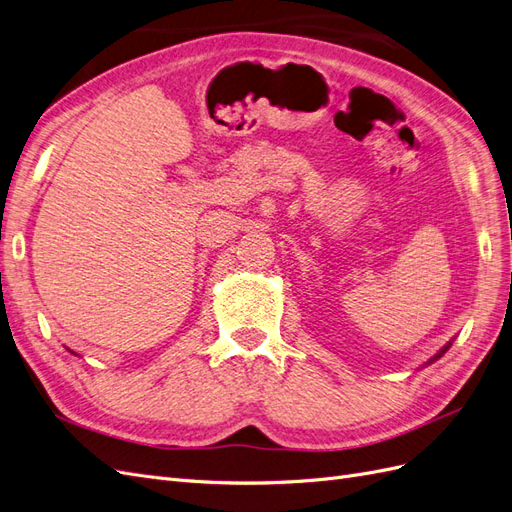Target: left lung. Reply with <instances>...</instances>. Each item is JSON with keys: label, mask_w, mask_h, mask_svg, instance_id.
Returning a JSON list of instances; mask_svg holds the SVG:
<instances>
[{"label": "left lung", "mask_w": 512, "mask_h": 512, "mask_svg": "<svg viewBox=\"0 0 512 512\" xmlns=\"http://www.w3.org/2000/svg\"><path fill=\"white\" fill-rule=\"evenodd\" d=\"M448 348H451V344H446V346H444V348H442V350L438 352V356H433V361H436V359H440V356H442V354H444V352H446Z\"/></svg>", "instance_id": "8db88e82"}]
</instances>
